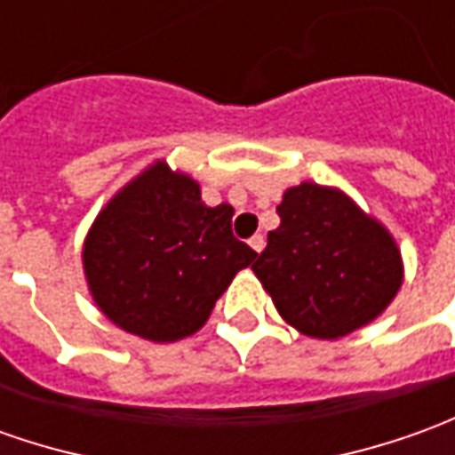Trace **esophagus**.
I'll list each match as a JSON object with an SVG mask.
<instances>
[{
  "mask_svg": "<svg viewBox=\"0 0 455 455\" xmlns=\"http://www.w3.org/2000/svg\"><path fill=\"white\" fill-rule=\"evenodd\" d=\"M249 246H251L256 253H261L264 251V246H267V239H264L261 234H256V236H251V239H249Z\"/></svg>",
  "mask_w": 455,
  "mask_h": 455,
  "instance_id": "34e87169",
  "label": "esophagus"
}]
</instances>
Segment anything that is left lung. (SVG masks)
I'll use <instances>...</instances> for the list:
<instances>
[{
  "label": "left lung",
  "mask_w": 455,
  "mask_h": 455,
  "mask_svg": "<svg viewBox=\"0 0 455 455\" xmlns=\"http://www.w3.org/2000/svg\"><path fill=\"white\" fill-rule=\"evenodd\" d=\"M281 224L253 264L281 318L311 339H341L381 316L403 283L396 239L348 194L316 181L283 191Z\"/></svg>",
  "instance_id": "8db88e82"
}]
</instances>
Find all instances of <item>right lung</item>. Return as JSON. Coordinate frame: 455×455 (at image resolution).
<instances>
[{
    "label": "right lung",
    "instance_id": "add662e5",
    "mask_svg": "<svg viewBox=\"0 0 455 455\" xmlns=\"http://www.w3.org/2000/svg\"><path fill=\"white\" fill-rule=\"evenodd\" d=\"M234 209L206 206L199 181L159 159L111 196L89 228V293L114 326L154 344L196 333L256 251L231 234Z\"/></svg>",
    "mask_w": 455,
    "mask_h": 455
}]
</instances>
